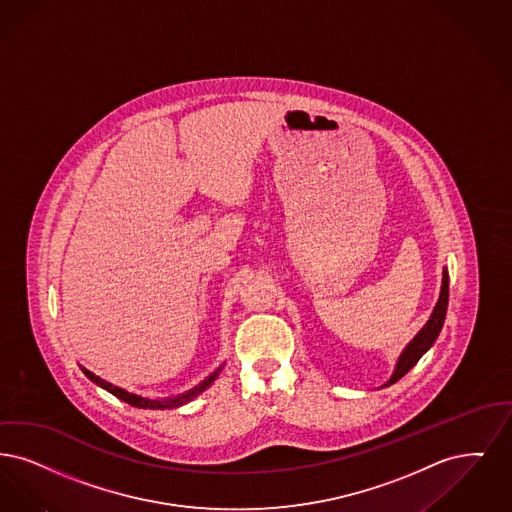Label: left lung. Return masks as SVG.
<instances>
[{
    "label": "left lung",
    "instance_id": "1",
    "mask_svg": "<svg viewBox=\"0 0 512 512\" xmlns=\"http://www.w3.org/2000/svg\"><path fill=\"white\" fill-rule=\"evenodd\" d=\"M447 300H449V277H447V269H444V279H442V292H440V300L434 308V312L430 315L428 323L424 325L423 331L417 334L411 344L403 350L396 371L390 378L388 384H394L396 380H400L419 359L423 356L424 352L434 344V340L438 338V334L442 331V325L445 321V312H447Z\"/></svg>",
    "mask_w": 512,
    "mask_h": 512
}]
</instances>
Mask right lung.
<instances>
[{"label":"right lung","mask_w":512,"mask_h":512,"mask_svg":"<svg viewBox=\"0 0 512 512\" xmlns=\"http://www.w3.org/2000/svg\"><path fill=\"white\" fill-rule=\"evenodd\" d=\"M82 371H84V375H86L91 382H95L97 386L105 388L107 392H111L112 396H116L118 400L126 401V403H130V405H134V407H139V409H166V407H179V405H183V403L193 400L195 396H199L200 392H204V390L214 382V378L218 377V373H220V369H218V373H214L212 377H208L204 382H200L197 388L189 390L187 394L178 396V398H172V400H149V398H143V396L130 394V392H126V390H122V388H118V386H112L111 382H107V380L97 377L95 373H91V371L84 369V367H82Z\"/></svg>","instance_id":"add662e5"}]
</instances>
